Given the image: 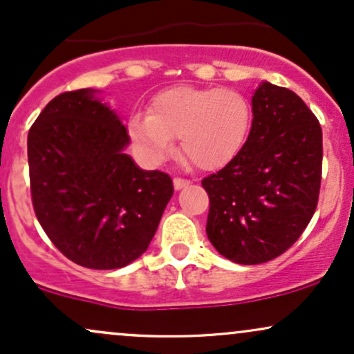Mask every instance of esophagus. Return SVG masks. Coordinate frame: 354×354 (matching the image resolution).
Masks as SVG:
<instances>
[{"mask_svg":"<svg viewBox=\"0 0 354 354\" xmlns=\"http://www.w3.org/2000/svg\"><path fill=\"white\" fill-rule=\"evenodd\" d=\"M173 186H174V189L180 191L183 188H186V186H189V181L188 180H183V178H174Z\"/></svg>","mask_w":354,"mask_h":354,"instance_id":"obj_1","label":"esophagus"}]
</instances>
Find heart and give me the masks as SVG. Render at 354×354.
<instances>
[{
    "mask_svg": "<svg viewBox=\"0 0 354 354\" xmlns=\"http://www.w3.org/2000/svg\"><path fill=\"white\" fill-rule=\"evenodd\" d=\"M251 123L250 100L236 89L174 86L154 96L148 115L133 116L128 133L149 163L165 160L173 151V138H180L185 160L214 171L238 156Z\"/></svg>",
    "mask_w": 354,
    "mask_h": 354,
    "instance_id": "obj_1",
    "label": "heart"
}]
</instances>
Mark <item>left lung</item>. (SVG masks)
Segmentation results:
<instances>
[{"mask_svg":"<svg viewBox=\"0 0 354 354\" xmlns=\"http://www.w3.org/2000/svg\"><path fill=\"white\" fill-rule=\"evenodd\" d=\"M241 151L201 181L209 196L206 234L221 256L261 265L301 236L318 205L323 135L291 89L261 81Z\"/></svg>","mask_w":354,"mask_h":354,"instance_id":"8db88e82","label":"left lung"}]
</instances>
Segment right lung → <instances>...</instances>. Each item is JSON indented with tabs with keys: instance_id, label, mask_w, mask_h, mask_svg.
<instances>
[{
	"instance_id": "right-lung-1",
	"label": "right lung",
	"mask_w": 354,
	"mask_h": 354,
	"mask_svg": "<svg viewBox=\"0 0 354 354\" xmlns=\"http://www.w3.org/2000/svg\"><path fill=\"white\" fill-rule=\"evenodd\" d=\"M100 95L84 88L53 98L28 133V165L53 245L80 266L118 270L148 250L173 181L126 154V126Z\"/></svg>"
}]
</instances>
